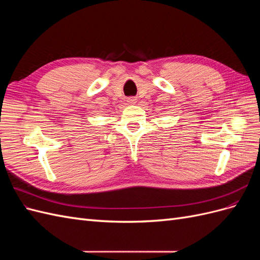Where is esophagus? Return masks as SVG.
<instances>
[{
  "instance_id": "obj_1",
  "label": "esophagus",
  "mask_w": 260,
  "mask_h": 260,
  "mask_svg": "<svg viewBox=\"0 0 260 260\" xmlns=\"http://www.w3.org/2000/svg\"><path fill=\"white\" fill-rule=\"evenodd\" d=\"M127 102H128V104H135V103H137V98L131 96L127 100Z\"/></svg>"
}]
</instances>
